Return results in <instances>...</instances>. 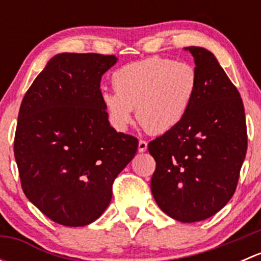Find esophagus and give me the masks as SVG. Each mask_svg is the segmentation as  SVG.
<instances>
[{
    "label": "esophagus",
    "mask_w": 261,
    "mask_h": 261,
    "mask_svg": "<svg viewBox=\"0 0 261 261\" xmlns=\"http://www.w3.org/2000/svg\"><path fill=\"white\" fill-rule=\"evenodd\" d=\"M146 149H147V143L145 140H140L139 141V146H138V150L140 152H144V151H146Z\"/></svg>",
    "instance_id": "obj_1"
}]
</instances>
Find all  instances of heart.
Instances as JSON below:
<instances>
[{"label":"heart","mask_w":261,"mask_h":261,"mask_svg":"<svg viewBox=\"0 0 261 261\" xmlns=\"http://www.w3.org/2000/svg\"><path fill=\"white\" fill-rule=\"evenodd\" d=\"M116 92H103L102 105L116 130L123 131L133 121L151 134H164L180 123L198 86L197 72L187 63L151 57L123 65L112 74Z\"/></svg>","instance_id":"obj_1"}]
</instances>
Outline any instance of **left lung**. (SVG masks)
Here are the masks:
<instances>
[{
    "label": "left lung",
    "mask_w": 261,
    "mask_h": 261,
    "mask_svg": "<svg viewBox=\"0 0 261 261\" xmlns=\"http://www.w3.org/2000/svg\"><path fill=\"white\" fill-rule=\"evenodd\" d=\"M198 77L196 96L173 130L150 141L156 168L151 193L163 212L180 222L206 220L226 206L246 155L243 99L215 55L187 48Z\"/></svg>",
    "instance_id": "obj_1"
}]
</instances>
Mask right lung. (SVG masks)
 I'll return each instance as SVG.
<instances>
[{"mask_svg": "<svg viewBox=\"0 0 261 261\" xmlns=\"http://www.w3.org/2000/svg\"><path fill=\"white\" fill-rule=\"evenodd\" d=\"M116 62L96 53L55 55L21 102L14 143L21 187L59 225L96 221L138 151V139L110 125L101 101V78Z\"/></svg>", "mask_w": 261, "mask_h": 261, "instance_id": "right-lung-1", "label": "right lung"}]
</instances>
